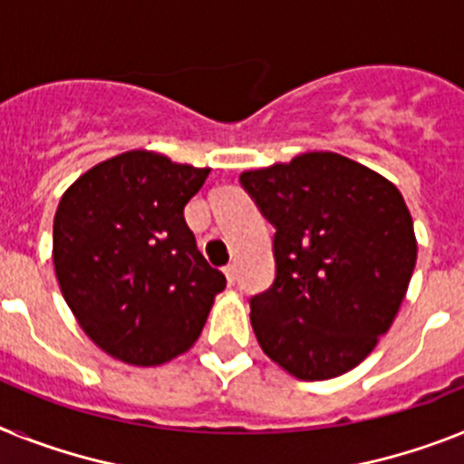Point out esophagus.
<instances>
[{"mask_svg":"<svg viewBox=\"0 0 464 464\" xmlns=\"http://www.w3.org/2000/svg\"><path fill=\"white\" fill-rule=\"evenodd\" d=\"M224 274H226V280H228V283H236V280H238V268H236V264H228V266H224Z\"/></svg>","mask_w":464,"mask_h":464,"instance_id":"34e87169","label":"esophagus"}]
</instances>
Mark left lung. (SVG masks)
Wrapping results in <instances>:
<instances>
[{"label": "left lung", "mask_w": 464, "mask_h": 464, "mask_svg": "<svg viewBox=\"0 0 464 464\" xmlns=\"http://www.w3.org/2000/svg\"><path fill=\"white\" fill-rule=\"evenodd\" d=\"M240 186L276 228V278L250 299L264 353L311 382L356 368L396 318L418 259L399 188L337 153L243 172Z\"/></svg>", "instance_id": "obj_1"}]
</instances>
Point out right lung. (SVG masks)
<instances>
[{"mask_svg": "<svg viewBox=\"0 0 464 464\" xmlns=\"http://www.w3.org/2000/svg\"><path fill=\"white\" fill-rule=\"evenodd\" d=\"M209 169L130 150L82 174L53 217V266L84 333L111 356L165 363L200 337L226 276L184 208Z\"/></svg>", "mask_w": 464, "mask_h": 464, "instance_id": "add662e5", "label": "right lung"}]
</instances>
